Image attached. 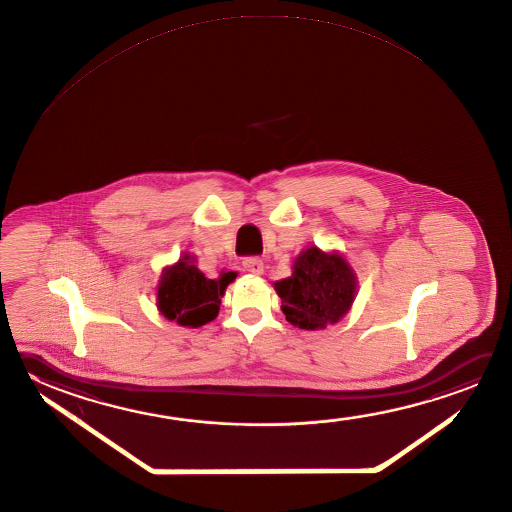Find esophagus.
<instances>
[{"mask_svg": "<svg viewBox=\"0 0 512 512\" xmlns=\"http://www.w3.org/2000/svg\"><path fill=\"white\" fill-rule=\"evenodd\" d=\"M243 269L251 272L254 276H260V274H263V261L260 258H245L243 260Z\"/></svg>", "mask_w": 512, "mask_h": 512, "instance_id": "obj_1", "label": "esophagus"}]
</instances>
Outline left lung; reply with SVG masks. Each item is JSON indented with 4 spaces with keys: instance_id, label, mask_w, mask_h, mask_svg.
<instances>
[{
    "instance_id": "left-lung-1",
    "label": "left lung",
    "mask_w": 512,
    "mask_h": 512,
    "mask_svg": "<svg viewBox=\"0 0 512 512\" xmlns=\"http://www.w3.org/2000/svg\"><path fill=\"white\" fill-rule=\"evenodd\" d=\"M290 325L323 330L341 321L352 307L357 276L339 252L308 247L292 265V276L274 283Z\"/></svg>"
}]
</instances>
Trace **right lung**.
<instances>
[{
  "instance_id": "1",
  "label": "right lung",
  "mask_w": 512,
  "mask_h": 512,
  "mask_svg": "<svg viewBox=\"0 0 512 512\" xmlns=\"http://www.w3.org/2000/svg\"><path fill=\"white\" fill-rule=\"evenodd\" d=\"M193 263V256L182 254L175 265L162 270L157 307L169 321L198 328L216 319L225 289L236 278V272H223L220 278L209 279Z\"/></svg>"
}]
</instances>
